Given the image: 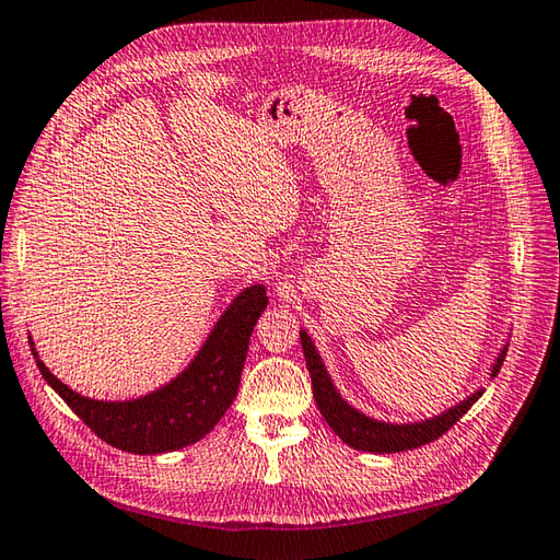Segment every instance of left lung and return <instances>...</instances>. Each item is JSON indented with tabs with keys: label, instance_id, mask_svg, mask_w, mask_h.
Here are the masks:
<instances>
[{
	"label": "left lung",
	"instance_id": "1",
	"mask_svg": "<svg viewBox=\"0 0 560 560\" xmlns=\"http://www.w3.org/2000/svg\"><path fill=\"white\" fill-rule=\"evenodd\" d=\"M301 343H303L307 371H311L317 409L325 416V421L329 423L331 431H335L343 440V443L351 445L353 450L380 452V455H383V452H401V450H413V447H421L425 443H433V440L445 435L450 428L471 409V404L477 401L483 392V389L474 392L469 399H464L462 404H457V407L447 409L445 413L435 416V419H431V421L411 423V425L380 423V421L368 419V416L351 409L349 404L337 395V389H335V385H331L325 365H323V361H319L313 341L305 335V331H301ZM505 353H508V349H503L501 355H498L491 377H495L498 371H501Z\"/></svg>",
	"mask_w": 560,
	"mask_h": 560
}]
</instances>
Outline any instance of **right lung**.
Returning <instances> with one entry per match:
<instances>
[{"label": "right lung", "mask_w": 560, "mask_h": 560, "mask_svg": "<svg viewBox=\"0 0 560 560\" xmlns=\"http://www.w3.org/2000/svg\"><path fill=\"white\" fill-rule=\"evenodd\" d=\"M265 307V287L245 289L213 327L192 365L171 385L132 401L81 397L47 371L35 349L33 355L45 383L101 440L135 455H159L197 443L221 421L237 395L249 335Z\"/></svg>", "instance_id": "obj_1"}]
</instances>
